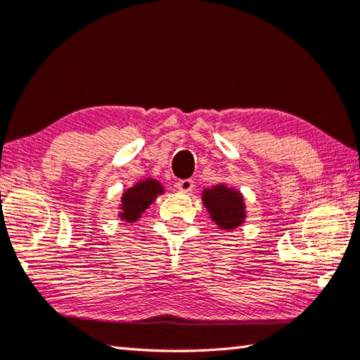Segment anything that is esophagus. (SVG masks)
<instances>
[{"label":"esophagus","mask_w":360,"mask_h":360,"mask_svg":"<svg viewBox=\"0 0 360 360\" xmlns=\"http://www.w3.org/2000/svg\"><path fill=\"white\" fill-rule=\"evenodd\" d=\"M176 187H178L179 192H184L188 193L193 191V181L192 179H181L176 182Z\"/></svg>","instance_id":"34e87169"}]
</instances>
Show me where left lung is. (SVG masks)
I'll list each match as a JSON object with an SVG mask.
<instances>
[{
    "instance_id": "1",
    "label": "left lung",
    "mask_w": 360,
    "mask_h": 360,
    "mask_svg": "<svg viewBox=\"0 0 360 360\" xmlns=\"http://www.w3.org/2000/svg\"><path fill=\"white\" fill-rule=\"evenodd\" d=\"M203 205L219 229L233 230L245 222L246 205L240 191L225 184L205 188Z\"/></svg>"
}]
</instances>
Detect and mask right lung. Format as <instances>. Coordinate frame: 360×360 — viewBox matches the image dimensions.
I'll use <instances>...</instances> for the list:
<instances>
[{
  "mask_svg": "<svg viewBox=\"0 0 360 360\" xmlns=\"http://www.w3.org/2000/svg\"><path fill=\"white\" fill-rule=\"evenodd\" d=\"M165 192L160 182L155 179H144L136 182L135 186L127 188L120 198L119 217L125 222H136L143 212L149 208L152 202Z\"/></svg>",
  "mask_w": 360,
  "mask_h": 360,
  "instance_id": "obj_1",
  "label": "right lung"
}]
</instances>
